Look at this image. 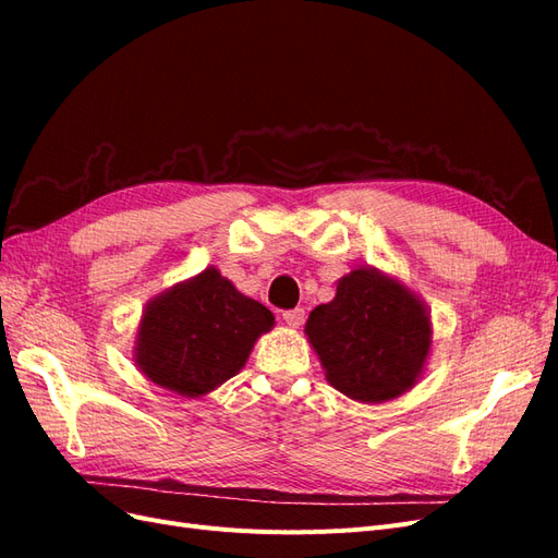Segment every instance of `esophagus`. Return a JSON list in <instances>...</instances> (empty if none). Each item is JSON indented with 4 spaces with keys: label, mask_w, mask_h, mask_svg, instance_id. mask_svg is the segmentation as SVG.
<instances>
[{
    "label": "esophagus",
    "mask_w": 558,
    "mask_h": 558,
    "mask_svg": "<svg viewBox=\"0 0 558 558\" xmlns=\"http://www.w3.org/2000/svg\"><path fill=\"white\" fill-rule=\"evenodd\" d=\"M281 316H283L286 326H289V328H300L302 324H305V310H302V307L286 310Z\"/></svg>",
    "instance_id": "34e87169"
}]
</instances>
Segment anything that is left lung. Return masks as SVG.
I'll use <instances>...</instances> for the list:
<instances>
[{
	"mask_svg": "<svg viewBox=\"0 0 558 558\" xmlns=\"http://www.w3.org/2000/svg\"><path fill=\"white\" fill-rule=\"evenodd\" d=\"M305 332L328 381L361 402L408 391L430 349L424 305L375 269H353L340 279L335 300L312 310Z\"/></svg>",
	"mask_w": 558,
	"mask_h": 558,
	"instance_id": "left-lung-1",
	"label": "left lung"
}]
</instances>
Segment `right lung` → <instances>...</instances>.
I'll use <instances>...</instances> for the list:
<instances>
[{"label": "right lung", "instance_id": "right-lung-1", "mask_svg": "<svg viewBox=\"0 0 558 558\" xmlns=\"http://www.w3.org/2000/svg\"><path fill=\"white\" fill-rule=\"evenodd\" d=\"M272 324V312L209 267L146 307L137 363L150 381L170 391L209 393L240 373L253 342Z\"/></svg>", "mask_w": 558, "mask_h": 558}]
</instances>
